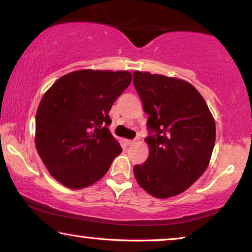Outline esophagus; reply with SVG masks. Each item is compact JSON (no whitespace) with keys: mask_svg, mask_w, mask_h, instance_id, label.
<instances>
[{"mask_svg":"<svg viewBox=\"0 0 252 252\" xmlns=\"http://www.w3.org/2000/svg\"><path fill=\"white\" fill-rule=\"evenodd\" d=\"M136 142V140L134 139V140H126V143H127V146H132V144H134Z\"/></svg>","mask_w":252,"mask_h":252,"instance_id":"1","label":"esophagus"}]
</instances>
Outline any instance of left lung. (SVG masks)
Masks as SVG:
<instances>
[{"mask_svg": "<svg viewBox=\"0 0 252 252\" xmlns=\"http://www.w3.org/2000/svg\"><path fill=\"white\" fill-rule=\"evenodd\" d=\"M133 82L149 115V157L134 166L137 184L157 198L181 194L208 167L216 142L213 117L187 81L135 71Z\"/></svg>", "mask_w": 252, "mask_h": 252, "instance_id": "1", "label": "left lung"}]
</instances>
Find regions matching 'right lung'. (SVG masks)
I'll return each mask as SVG.
<instances>
[{
    "instance_id": "add662e5",
    "label": "right lung",
    "mask_w": 252,
    "mask_h": 252,
    "mask_svg": "<svg viewBox=\"0 0 252 252\" xmlns=\"http://www.w3.org/2000/svg\"><path fill=\"white\" fill-rule=\"evenodd\" d=\"M130 81L127 71L80 70L63 75L43 95L35 117V146L62 185L88 187L122 153L108 128L109 112Z\"/></svg>"
}]
</instances>
